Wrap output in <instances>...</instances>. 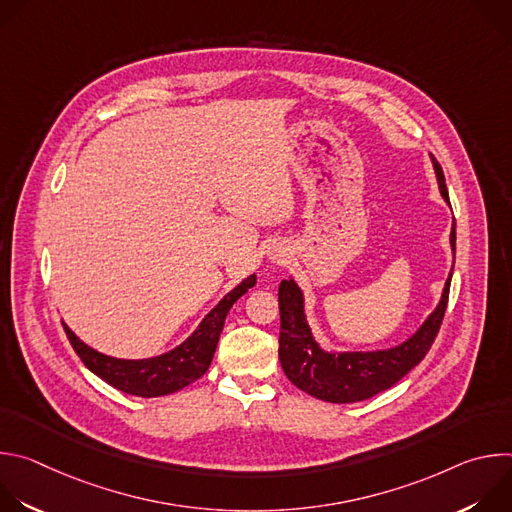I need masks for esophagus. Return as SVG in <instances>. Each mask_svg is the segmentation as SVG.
I'll list each match as a JSON object with an SVG mask.
<instances>
[{"label":"esophagus","mask_w":512,"mask_h":512,"mask_svg":"<svg viewBox=\"0 0 512 512\" xmlns=\"http://www.w3.org/2000/svg\"><path fill=\"white\" fill-rule=\"evenodd\" d=\"M279 257H283V255H275V257H273V259H277V261H279Z\"/></svg>","instance_id":"obj_1"}]
</instances>
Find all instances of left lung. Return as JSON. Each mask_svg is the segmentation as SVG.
I'll list each match as a JSON object with an SVG mask.
<instances>
[{
    "mask_svg": "<svg viewBox=\"0 0 512 512\" xmlns=\"http://www.w3.org/2000/svg\"><path fill=\"white\" fill-rule=\"evenodd\" d=\"M433 172L442 198L450 204L442 166L431 156ZM456 255V223L450 233ZM454 267L446 279L442 298L423 324L401 344L383 350H326L322 348L306 318L304 291L294 277L279 283V360L285 377L304 393L328 403H356L371 399L393 387L423 360L442 326Z\"/></svg>",
    "mask_w": 512,
    "mask_h": 512,
    "instance_id": "1",
    "label": "left lung"
}]
</instances>
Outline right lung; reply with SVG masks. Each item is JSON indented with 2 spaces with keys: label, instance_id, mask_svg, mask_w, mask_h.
<instances>
[{
  "label": "right lung",
  "instance_id": "1",
  "mask_svg": "<svg viewBox=\"0 0 512 512\" xmlns=\"http://www.w3.org/2000/svg\"><path fill=\"white\" fill-rule=\"evenodd\" d=\"M255 283L257 275L243 279L202 318L198 328L182 344L152 358L103 354L85 344L64 322L62 326L85 367L105 383L135 397H164L188 387L208 371L229 310Z\"/></svg>",
  "mask_w": 512,
  "mask_h": 512
}]
</instances>
